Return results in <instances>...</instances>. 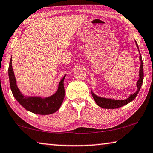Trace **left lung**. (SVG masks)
Segmentation results:
<instances>
[{"mask_svg":"<svg viewBox=\"0 0 153 153\" xmlns=\"http://www.w3.org/2000/svg\"><path fill=\"white\" fill-rule=\"evenodd\" d=\"M136 42V47L138 48V45L137 42ZM139 51V49H138ZM140 53V52H139ZM140 70H139V79L138 81L136 82V87H137V91L133 94L130 95L129 97L126 99V100H112V99H108V98H104V97H99V96L96 95L95 94L93 93V91H91L92 96L95 103H97L98 106L101 107L102 108L105 109H116L119 108L120 107H122L124 105H127L128 103H129L131 101H132L134 99L136 98V95H138V93L140 91L142 85H143V79H144V71H143V60H142V57L140 53Z\"/></svg>","mask_w":153,"mask_h":153,"instance_id":"8db88e82","label":"left lung"}]
</instances>
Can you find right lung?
Here are the masks:
<instances>
[{
	"label": "right lung",
	"instance_id": "add662e5",
	"mask_svg": "<svg viewBox=\"0 0 153 153\" xmlns=\"http://www.w3.org/2000/svg\"><path fill=\"white\" fill-rule=\"evenodd\" d=\"M9 77L10 87L13 95L19 103L24 108L32 113L39 115H48L57 111L63 102L65 91L64 87V80L66 75L59 82L57 91L48 97H26L18 89L17 82L12 67V59L10 58L9 66Z\"/></svg>",
	"mask_w": 153,
	"mask_h": 153
}]
</instances>
